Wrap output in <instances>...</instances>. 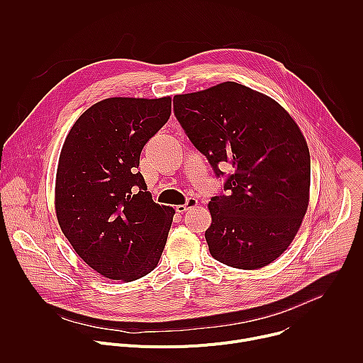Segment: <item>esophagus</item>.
I'll return each mask as SVG.
<instances>
[{
	"label": "esophagus",
	"instance_id": "obj_1",
	"mask_svg": "<svg viewBox=\"0 0 363 363\" xmlns=\"http://www.w3.org/2000/svg\"><path fill=\"white\" fill-rule=\"evenodd\" d=\"M196 205H198V199H195V198H188L185 203L177 205V211H178V213H185V211H188V210L195 208Z\"/></svg>",
	"mask_w": 363,
	"mask_h": 363
}]
</instances>
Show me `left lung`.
<instances>
[{"mask_svg": "<svg viewBox=\"0 0 363 363\" xmlns=\"http://www.w3.org/2000/svg\"><path fill=\"white\" fill-rule=\"evenodd\" d=\"M174 112L217 177L225 162L234 168L228 194L208 202L211 255L242 270L273 263L308 206L310 153L300 128L274 99L235 82L177 94Z\"/></svg>", "mask_w": 363, "mask_h": 363, "instance_id": "obj_1", "label": "left lung"}]
</instances>
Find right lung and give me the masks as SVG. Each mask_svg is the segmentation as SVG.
Instances as JSON below:
<instances>
[{"label": "right lung", "instance_id": "add662e5", "mask_svg": "<svg viewBox=\"0 0 363 363\" xmlns=\"http://www.w3.org/2000/svg\"><path fill=\"white\" fill-rule=\"evenodd\" d=\"M169 96L109 97L74 122L63 143L55 189L59 225L100 276L133 281L158 266L174 220L138 172L140 152L171 116Z\"/></svg>", "mask_w": 363, "mask_h": 363}]
</instances>
